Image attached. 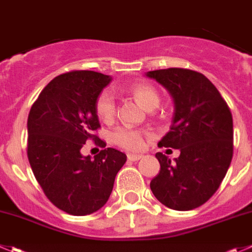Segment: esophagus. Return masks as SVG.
<instances>
[{"mask_svg": "<svg viewBox=\"0 0 252 252\" xmlns=\"http://www.w3.org/2000/svg\"><path fill=\"white\" fill-rule=\"evenodd\" d=\"M143 156L142 155H127V158H128V160H132V162H136V160H138V159H141V158H142Z\"/></svg>", "mask_w": 252, "mask_h": 252, "instance_id": "esophagus-1", "label": "esophagus"}]
</instances>
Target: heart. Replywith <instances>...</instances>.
<instances>
[{"mask_svg": "<svg viewBox=\"0 0 252 252\" xmlns=\"http://www.w3.org/2000/svg\"><path fill=\"white\" fill-rule=\"evenodd\" d=\"M130 92L133 96L148 110H153L159 104V95L155 88L145 83L135 84L130 88ZM116 99L114 94L109 90H105L97 96L95 110L100 120L105 122L111 121L116 115ZM146 132L128 126H121L112 131L111 141L119 147L127 151H140L143 147V138Z\"/></svg>", "mask_w": 252, "mask_h": 252, "instance_id": "obj_1", "label": "heart"}]
</instances>
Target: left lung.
Listing matches in <instances>:
<instances>
[{"label": "left lung", "mask_w": 252, "mask_h": 252, "mask_svg": "<svg viewBox=\"0 0 252 252\" xmlns=\"http://www.w3.org/2000/svg\"><path fill=\"white\" fill-rule=\"evenodd\" d=\"M146 75L163 85L174 102L171 131L158 146L181 151L173 162L156 153L160 171L151 181V190L171 209H195L212 198L229 169L231 112L212 81L198 71L168 68Z\"/></svg>", "instance_id": "obj_1"}]
</instances>
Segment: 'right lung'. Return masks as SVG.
I'll return each mask as SVG.
<instances>
[{
	"instance_id": "right-lung-1",
	"label": "right lung",
	"mask_w": 252,
	"mask_h": 252,
	"mask_svg": "<svg viewBox=\"0 0 252 252\" xmlns=\"http://www.w3.org/2000/svg\"><path fill=\"white\" fill-rule=\"evenodd\" d=\"M109 75L73 70L53 79L28 115L27 155L35 179L48 199L71 215L92 214L106 204L126 155L94 131L100 127L95 104ZM88 139L104 148L92 160L80 153Z\"/></svg>"
}]
</instances>
